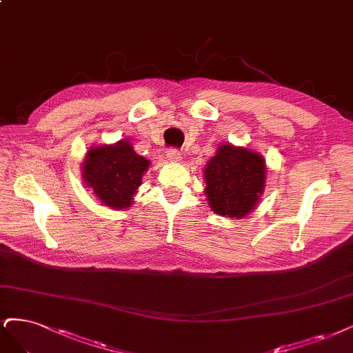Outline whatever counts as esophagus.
<instances>
[{"mask_svg": "<svg viewBox=\"0 0 353 353\" xmlns=\"http://www.w3.org/2000/svg\"><path fill=\"white\" fill-rule=\"evenodd\" d=\"M166 159L171 162H179L181 161V153L176 149H168L166 150Z\"/></svg>", "mask_w": 353, "mask_h": 353, "instance_id": "obj_1", "label": "esophagus"}]
</instances>
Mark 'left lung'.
Returning a JSON list of instances; mask_svg holds the SVG:
<instances>
[{
	"label": "left lung",
	"mask_w": 353,
	"mask_h": 353,
	"mask_svg": "<svg viewBox=\"0 0 353 353\" xmlns=\"http://www.w3.org/2000/svg\"><path fill=\"white\" fill-rule=\"evenodd\" d=\"M263 156L230 143L219 145L205 165V197L210 209L225 217H244L257 205L265 184Z\"/></svg>",
	"instance_id": "obj_1"
}]
</instances>
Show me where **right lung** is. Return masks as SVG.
<instances>
[{"label": "right lung", "mask_w": 353, "mask_h": 353, "mask_svg": "<svg viewBox=\"0 0 353 353\" xmlns=\"http://www.w3.org/2000/svg\"><path fill=\"white\" fill-rule=\"evenodd\" d=\"M150 162L132 150L128 140L90 148L81 166L83 181L102 204L111 209H127L141 185Z\"/></svg>", "instance_id": "1"}]
</instances>
